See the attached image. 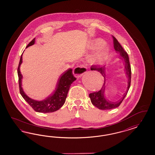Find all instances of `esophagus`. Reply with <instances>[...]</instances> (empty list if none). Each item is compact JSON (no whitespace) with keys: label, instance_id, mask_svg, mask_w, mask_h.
Here are the masks:
<instances>
[{"label":"esophagus","instance_id":"esophagus-1","mask_svg":"<svg viewBox=\"0 0 155 155\" xmlns=\"http://www.w3.org/2000/svg\"><path fill=\"white\" fill-rule=\"evenodd\" d=\"M86 71H87L86 67L84 66V65H80L75 67L73 71V73L76 77L80 78Z\"/></svg>","mask_w":155,"mask_h":155}]
</instances>
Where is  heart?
I'll list each match as a JSON object with an SVG mask.
<instances>
[{
	"label": "heart",
	"mask_w": 155,
	"mask_h": 155,
	"mask_svg": "<svg viewBox=\"0 0 155 155\" xmlns=\"http://www.w3.org/2000/svg\"><path fill=\"white\" fill-rule=\"evenodd\" d=\"M98 46L99 47L92 57V60L95 64H101L106 59L109 49L107 45L101 39H95L90 43L91 49H95Z\"/></svg>",
	"instance_id": "b5f03b06"
}]
</instances>
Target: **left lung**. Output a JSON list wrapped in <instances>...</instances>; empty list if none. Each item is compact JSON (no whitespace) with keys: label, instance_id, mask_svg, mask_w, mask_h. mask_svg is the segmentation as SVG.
I'll return each mask as SVG.
<instances>
[{"label":"left lung","instance_id":"left-lung-1","mask_svg":"<svg viewBox=\"0 0 155 155\" xmlns=\"http://www.w3.org/2000/svg\"><path fill=\"white\" fill-rule=\"evenodd\" d=\"M113 43H114V48L115 51L119 53V57L120 58L124 61V69L126 72L127 78H128V85H127V90L126 92L123 94L122 98L118 100L117 102H112L107 100L105 95V89H106V68L105 66H102L93 65L91 67V71H98L99 73L102 74L104 78V82L102 89L100 90L98 92H94L89 94V97L91 100V102L94 106L97 107V108L105 110H110L113 108L117 107L122 102L123 99L126 96L128 91L131 85V66L129 61V57L127 52H125L123 47L121 46L120 43L118 42L117 38L114 37L113 36Z\"/></svg>","mask_w":155,"mask_h":155}]
</instances>
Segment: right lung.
<instances>
[{
    "mask_svg": "<svg viewBox=\"0 0 155 155\" xmlns=\"http://www.w3.org/2000/svg\"><path fill=\"white\" fill-rule=\"evenodd\" d=\"M35 43V38L28 44L27 48L33 45ZM22 55L23 54H21L20 59L19 66L18 68V74L19 77L20 93L23 98L35 111L38 113H52L59 110L65 102L66 98L71 84L76 80V78L73 74L72 69L70 68L61 74L57 82L54 90L50 95L43 100H35L29 98L25 93L22 87L23 75L20 71V67L23 62Z\"/></svg>",
    "mask_w": 155,
    "mask_h": 155,
    "instance_id": "obj_1",
    "label": "right lung"
}]
</instances>
